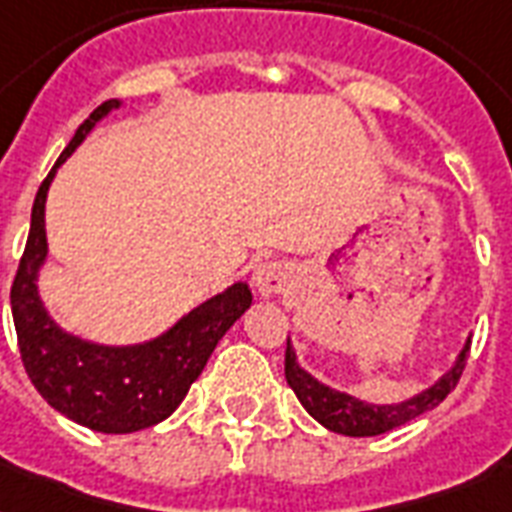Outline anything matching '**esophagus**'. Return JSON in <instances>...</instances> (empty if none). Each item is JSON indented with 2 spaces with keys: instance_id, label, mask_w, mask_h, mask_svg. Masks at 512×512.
<instances>
[{
  "instance_id": "esophagus-1",
  "label": "esophagus",
  "mask_w": 512,
  "mask_h": 512,
  "mask_svg": "<svg viewBox=\"0 0 512 512\" xmlns=\"http://www.w3.org/2000/svg\"><path fill=\"white\" fill-rule=\"evenodd\" d=\"M292 281H295V271H292V265L279 263V260L257 265L255 276H252V284H255L257 295H263V297L284 295V292L292 287Z\"/></svg>"
}]
</instances>
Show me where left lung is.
<instances>
[{"instance_id": "8db88e82", "label": "left lung", "mask_w": 512, "mask_h": 512, "mask_svg": "<svg viewBox=\"0 0 512 512\" xmlns=\"http://www.w3.org/2000/svg\"><path fill=\"white\" fill-rule=\"evenodd\" d=\"M470 353V340L462 348L457 364L452 372H446L441 380L428 388L420 396L401 401V404L390 406H377V404H364L353 396L337 393V390L321 385L311 377V374L300 369L295 358V350L289 348L287 340V356H284V374H287L289 388L295 390V396L300 398V404L305 406V412L311 414L313 420H319L324 428L342 433V436H380L388 430L404 425V422L420 417V414L436 409L460 382L465 364H468Z\"/></svg>"}]
</instances>
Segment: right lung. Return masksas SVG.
<instances>
[{"mask_svg": "<svg viewBox=\"0 0 512 512\" xmlns=\"http://www.w3.org/2000/svg\"><path fill=\"white\" fill-rule=\"evenodd\" d=\"M119 100H106L92 111L44 177L31 209V231L12 279L10 305L18 348L28 380L39 396L66 414L68 420L100 433H135L167 420L185 398L193 380L207 366L220 337L252 305L247 284H233L212 297L175 327L135 348H106L66 335L44 313L36 295V271L47 255L44 236V201L60 164L74 154L84 135L106 116Z\"/></svg>", "mask_w": 512, "mask_h": 512, "instance_id": "right-lung-1", "label": "right lung"}]
</instances>
